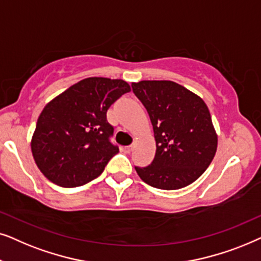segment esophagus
<instances>
[{
    "label": "esophagus",
    "instance_id": "obj_1",
    "mask_svg": "<svg viewBox=\"0 0 261 261\" xmlns=\"http://www.w3.org/2000/svg\"><path fill=\"white\" fill-rule=\"evenodd\" d=\"M133 149H134V145H127V147H124V152H126V154H130L131 151H133Z\"/></svg>",
    "mask_w": 261,
    "mask_h": 261
}]
</instances>
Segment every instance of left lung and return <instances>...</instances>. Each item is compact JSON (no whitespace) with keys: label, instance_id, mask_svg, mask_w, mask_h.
Masks as SVG:
<instances>
[{"label":"left lung","instance_id":"obj_1","mask_svg":"<svg viewBox=\"0 0 261 261\" xmlns=\"http://www.w3.org/2000/svg\"><path fill=\"white\" fill-rule=\"evenodd\" d=\"M133 92L150 118L156 152L147 167H135L145 184L182 189L199 178L217 150V134L206 103L173 81L134 82Z\"/></svg>","mask_w":261,"mask_h":261}]
</instances>
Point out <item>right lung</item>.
<instances>
[{"label": "right lung", "mask_w": 261, "mask_h": 261, "mask_svg": "<svg viewBox=\"0 0 261 261\" xmlns=\"http://www.w3.org/2000/svg\"><path fill=\"white\" fill-rule=\"evenodd\" d=\"M130 90L123 80L88 77L44 107L31 149L38 168L50 181L76 187L101 174L119 151L110 142L113 126L107 121V110Z\"/></svg>", "instance_id": "add662e5"}]
</instances>
